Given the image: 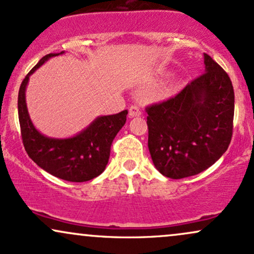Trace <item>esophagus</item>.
Listing matches in <instances>:
<instances>
[{"mask_svg": "<svg viewBox=\"0 0 254 254\" xmlns=\"http://www.w3.org/2000/svg\"><path fill=\"white\" fill-rule=\"evenodd\" d=\"M141 115H142L141 110H139L137 106H135V105H133V106H131L130 109H129V117L130 118L139 117V116H141Z\"/></svg>", "mask_w": 254, "mask_h": 254, "instance_id": "1", "label": "esophagus"}]
</instances>
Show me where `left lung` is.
<instances>
[{
    "label": "left lung",
    "instance_id": "obj_1",
    "mask_svg": "<svg viewBox=\"0 0 254 254\" xmlns=\"http://www.w3.org/2000/svg\"><path fill=\"white\" fill-rule=\"evenodd\" d=\"M205 72L174 98L147 107L148 148L156 170L172 179L205 171L228 149L234 89L226 71L204 54Z\"/></svg>",
    "mask_w": 254,
    "mask_h": 254
}]
</instances>
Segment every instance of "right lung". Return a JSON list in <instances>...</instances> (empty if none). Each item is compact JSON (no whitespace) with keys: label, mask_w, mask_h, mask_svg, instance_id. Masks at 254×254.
Wrapping results in <instances>:
<instances>
[{"label":"right lung","mask_w":254,"mask_h":254,"mask_svg":"<svg viewBox=\"0 0 254 254\" xmlns=\"http://www.w3.org/2000/svg\"><path fill=\"white\" fill-rule=\"evenodd\" d=\"M49 54L26 75L19 89L17 111L24 147L28 156L52 176L66 182L82 183L100 176L110 159L113 138L127 122V110L116 115L99 116L82 131L66 138L43 135L32 123L26 104V88L30 76L52 57L63 55Z\"/></svg>","instance_id":"right-lung-1"}]
</instances>
